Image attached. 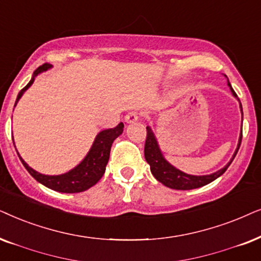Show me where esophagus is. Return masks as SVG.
I'll use <instances>...</instances> for the list:
<instances>
[{"mask_svg":"<svg viewBox=\"0 0 261 261\" xmlns=\"http://www.w3.org/2000/svg\"><path fill=\"white\" fill-rule=\"evenodd\" d=\"M140 119V113L136 112V111H130L126 116H125V121L126 123H135Z\"/></svg>","mask_w":261,"mask_h":261,"instance_id":"34e87169","label":"esophagus"}]
</instances>
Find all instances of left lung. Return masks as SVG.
<instances>
[{
    "mask_svg": "<svg viewBox=\"0 0 261 261\" xmlns=\"http://www.w3.org/2000/svg\"><path fill=\"white\" fill-rule=\"evenodd\" d=\"M228 86L230 87L231 93L236 96V93L234 89L231 88L230 83L228 81ZM241 105V103H240ZM241 140H242V134L240 135V140L238 148H236V151L230 162L228 163L224 168L220 169V171L216 173H213L210 175H190L186 174V173L180 172L179 169H176L172 165H169L168 162L166 161L165 158H163L161 154V150H160L158 142H156V138L152 134L151 128L147 126V138H145V145H144V156L147 162L150 165V171L152 175L155 176L156 180H159L160 182L163 184V185L169 187V189L173 190H193L198 189V187L205 186L211 181H214L215 179H217L218 176H221L223 173L227 171V168L230 166V163L234 158L238 154V150L241 145Z\"/></svg>",
    "mask_w": 261,
    "mask_h": 261,
    "instance_id": "8db88e82",
    "label": "left lung"
}]
</instances>
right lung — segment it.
Listing matches in <instances>:
<instances>
[{"mask_svg":"<svg viewBox=\"0 0 261 261\" xmlns=\"http://www.w3.org/2000/svg\"><path fill=\"white\" fill-rule=\"evenodd\" d=\"M48 68H51V65L45 63L36 69L31 81L27 83V85L20 90L19 94H17L15 105L16 102L19 101V99L21 98L23 92L32 85L34 77H36L38 74H40V72L47 70ZM15 105H14V107H15ZM123 127L124 124L119 123L116 127L107 128V130H103L101 133H99L98 136L95 138L94 143L92 145V148H90L89 152L87 154L86 158L83 159V161L80 163L79 166H76L74 169H71L70 172L62 175L40 174V173H38L34 171V169L31 168V167L23 161L21 156L19 154L17 155H19L22 165L25 166V168L29 171L30 174L32 175L37 181L43 184L44 186L63 193L83 192V191L94 186L95 184L101 179L103 173H105L107 162H109L111 147H112L113 141L123 133ZM14 147H15V145H14Z\"/></svg>","mask_w":261,"mask_h":261,"instance_id":"right-lung-1","label":"right lung"}]
</instances>
